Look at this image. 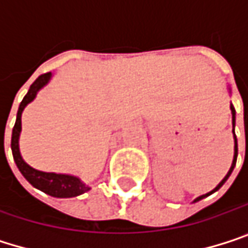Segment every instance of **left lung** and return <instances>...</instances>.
<instances>
[{
    "instance_id": "8db88e82",
    "label": "left lung",
    "mask_w": 248,
    "mask_h": 248,
    "mask_svg": "<svg viewBox=\"0 0 248 248\" xmlns=\"http://www.w3.org/2000/svg\"><path fill=\"white\" fill-rule=\"evenodd\" d=\"M228 92L231 93V89L228 87ZM230 109H231V115H232V136H234V158H232V162H231V167H230V170H228V172L227 175L223 178V181L213 189V191H210V192H207V194H204V195H200L198 198H195L194 200V202H197V201H200V200H202V198H205V197H208V195H211L213 192H216V191H218L221 186L224 185V182L228 179V176L231 175L232 172V170H234V167H235V162H237V151H238V148H237V138H235V132H234V126H235V109H234V106L232 105H230Z\"/></svg>"
}]
</instances>
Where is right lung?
I'll list each match as a JSON object with an SVG mask.
<instances>
[{"mask_svg": "<svg viewBox=\"0 0 248 248\" xmlns=\"http://www.w3.org/2000/svg\"><path fill=\"white\" fill-rule=\"evenodd\" d=\"M53 75L51 73H46V75L40 76L31 86L28 93L24 96L23 102L20 103L18 112H17V121L13 127V136H11V151H13V156L14 161L17 164V168L20 170V172L23 173L25 179L37 189L46 192L47 195L56 197V198H72L81 195L84 192H87L90 189L89 185H86L78 176L70 175V173H56V172H44V171H38L32 167H30L21 156L20 152V133H21V115L25 106L28 103H31L37 93L48 84V81L51 80Z\"/></svg>", "mask_w": 248, "mask_h": 248, "instance_id": "right-lung-1", "label": "right lung"}]
</instances>
